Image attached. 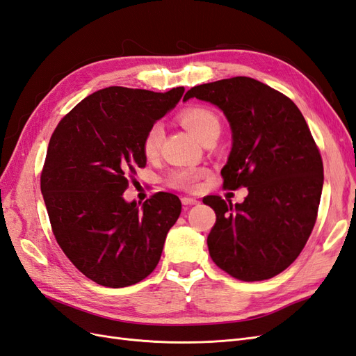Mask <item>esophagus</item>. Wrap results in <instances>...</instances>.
<instances>
[{"label":"esophagus","mask_w":356,"mask_h":356,"mask_svg":"<svg viewBox=\"0 0 356 356\" xmlns=\"http://www.w3.org/2000/svg\"><path fill=\"white\" fill-rule=\"evenodd\" d=\"M181 203L184 204V207H191V204H197L199 200L195 199V197H182Z\"/></svg>","instance_id":"obj_1"}]
</instances>
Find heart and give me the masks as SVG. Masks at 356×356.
I'll use <instances>...</instances> for the list:
<instances>
[{"label": "heart", "instance_id": "heart-1", "mask_svg": "<svg viewBox=\"0 0 356 356\" xmlns=\"http://www.w3.org/2000/svg\"><path fill=\"white\" fill-rule=\"evenodd\" d=\"M179 118L182 126H184L193 136L197 138L200 143L212 134H220L218 117L211 110L203 108V106H190V108L181 113ZM163 136L165 129L160 122L154 123L148 129L143 143L145 156L152 157L159 152L161 143H163ZM202 175L203 170L199 168H182L172 170L168 177V182L170 187L181 190H193L197 187V181Z\"/></svg>", "mask_w": 356, "mask_h": 356}]
</instances>
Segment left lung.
<instances>
[{
  "label": "left lung",
  "instance_id": "left-lung-1",
  "mask_svg": "<svg viewBox=\"0 0 356 356\" xmlns=\"http://www.w3.org/2000/svg\"><path fill=\"white\" fill-rule=\"evenodd\" d=\"M232 129L224 187H246L242 203L208 196L217 215L208 236L213 263L241 281L270 279L293 263L316 221L324 166L297 105L267 84L233 77L191 88Z\"/></svg>",
  "mask_w": 356,
  "mask_h": 356
}]
</instances>
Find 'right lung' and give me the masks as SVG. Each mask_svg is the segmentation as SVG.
I'll return each instance as SVG.
<instances>
[{
	"label": "right lung",
	"instance_id": "add662e5",
	"mask_svg": "<svg viewBox=\"0 0 356 356\" xmlns=\"http://www.w3.org/2000/svg\"><path fill=\"white\" fill-rule=\"evenodd\" d=\"M182 93L184 88L98 90L50 138L41 195L53 234L71 263L102 286H129L152 273L179 217L181 202L172 193H157L143 207L126 202L123 193L127 178L147 163V131Z\"/></svg>",
	"mask_w": 356,
	"mask_h": 356
}]
</instances>
